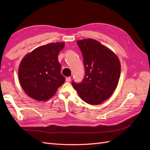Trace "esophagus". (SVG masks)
I'll use <instances>...</instances> for the list:
<instances>
[{
	"instance_id": "1",
	"label": "esophagus",
	"mask_w": 150,
	"mask_h": 150,
	"mask_svg": "<svg viewBox=\"0 0 150 150\" xmlns=\"http://www.w3.org/2000/svg\"><path fill=\"white\" fill-rule=\"evenodd\" d=\"M66 81L68 82H69L70 81H71V77H68L66 78Z\"/></svg>"
}]
</instances>
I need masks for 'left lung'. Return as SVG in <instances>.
I'll list each match as a JSON object with an SVG mask.
<instances>
[{"instance_id": "obj_1", "label": "left lung", "mask_w": 150, "mask_h": 150, "mask_svg": "<svg viewBox=\"0 0 150 150\" xmlns=\"http://www.w3.org/2000/svg\"><path fill=\"white\" fill-rule=\"evenodd\" d=\"M77 43L83 57L85 75L81 82L73 81L72 86L85 103L100 104L113 94L119 82V59L96 40L83 39Z\"/></svg>"}]
</instances>
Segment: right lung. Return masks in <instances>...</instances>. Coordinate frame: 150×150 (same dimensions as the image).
Here are the masks:
<instances>
[{
    "mask_svg": "<svg viewBox=\"0 0 150 150\" xmlns=\"http://www.w3.org/2000/svg\"><path fill=\"white\" fill-rule=\"evenodd\" d=\"M64 46V42H56L40 46L22 59L18 78L28 96L39 101L46 100L64 82L58 60L59 53Z\"/></svg>",
    "mask_w": 150,
    "mask_h": 150,
    "instance_id": "1",
    "label": "right lung"
}]
</instances>
